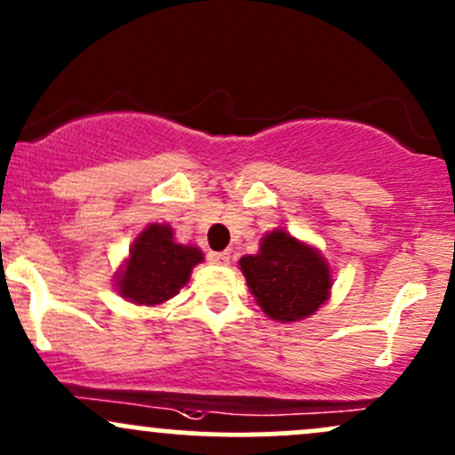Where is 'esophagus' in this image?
I'll list each match as a JSON object with an SVG mask.
<instances>
[{"label":"esophagus","mask_w":455,"mask_h":455,"mask_svg":"<svg viewBox=\"0 0 455 455\" xmlns=\"http://www.w3.org/2000/svg\"><path fill=\"white\" fill-rule=\"evenodd\" d=\"M229 258H232L229 251H212L208 256V260L212 262V265H229Z\"/></svg>","instance_id":"obj_1"}]
</instances>
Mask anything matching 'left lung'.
<instances>
[{
    "instance_id": "1",
    "label": "left lung",
    "mask_w": 455,
    "mask_h": 455,
    "mask_svg": "<svg viewBox=\"0 0 455 455\" xmlns=\"http://www.w3.org/2000/svg\"><path fill=\"white\" fill-rule=\"evenodd\" d=\"M238 265L256 304L280 323L307 319L331 295L334 280L323 253L282 228L267 232L258 253Z\"/></svg>"
}]
</instances>
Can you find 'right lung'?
I'll list each match as a JSON object with an SVG mask.
<instances>
[{"mask_svg":"<svg viewBox=\"0 0 455 455\" xmlns=\"http://www.w3.org/2000/svg\"><path fill=\"white\" fill-rule=\"evenodd\" d=\"M199 262H204L202 249L175 241L169 223H149L115 273V288L136 306H160L188 284Z\"/></svg>","mask_w":455,"mask_h":455,"instance_id":"obj_1","label":"right lung"}]
</instances>
